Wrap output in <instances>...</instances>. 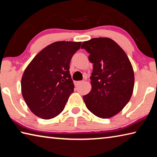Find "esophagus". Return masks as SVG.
I'll return each mask as SVG.
<instances>
[{"label":"esophagus","mask_w":157,"mask_h":157,"mask_svg":"<svg viewBox=\"0 0 157 157\" xmlns=\"http://www.w3.org/2000/svg\"><path fill=\"white\" fill-rule=\"evenodd\" d=\"M82 82H83V81H78V82H75V86H78V85L81 84Z\"/></svg>","instance_id":"esophagus-1"}]
</instances>
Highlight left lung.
I'll list each match as a JSON object with an SVG mask.
<instances>
[{
    "label": "left lung",
    "instance_id": "left-lung-1",
    "mask_svg": "<svg viewBox=\"0 0 157 157\" xmlns=\"http://www.w3.org/2000/svg\"><path fill=\"white\" fill-rule=\"evenodd\" d=\"M94 66L91 91L83 96L88 109L99 118H109L120 112L131 98L134 73L128 57L115 41L99 37L82 43Z\"/></svg>",
    "mask_w": 157,
    "mask_h": 157
}]
</instances>
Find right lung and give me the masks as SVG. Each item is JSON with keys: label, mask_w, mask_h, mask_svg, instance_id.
<instances>
[{"label": "right lung", "mask_w": 157, "mask_h": 157, "mask_svg": "<svg viewBox=\"0 0 157 157\" xmlns=\"http://www.w3.org/2000/svg\"><path fill=\"white\" fill-rule=\"evenodd\" d=\"M81 42L57 41L39 52L25 68L21 92L28 107L39 118L51 119L62 112L74 84L69 71Z\"/></svg>", "instance_id": "right-lung-1"}]
</instances>
